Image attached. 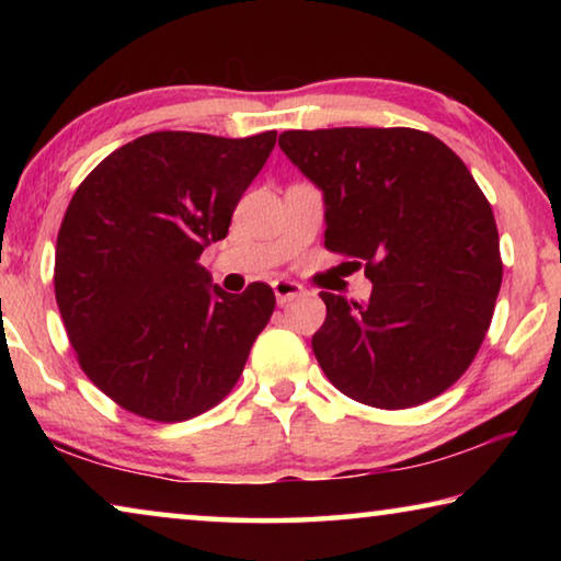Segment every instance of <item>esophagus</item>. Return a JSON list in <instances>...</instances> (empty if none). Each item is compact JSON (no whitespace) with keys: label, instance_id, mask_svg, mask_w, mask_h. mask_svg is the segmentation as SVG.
<instances>
[{"label":"esophagus","instance_id":"1","mask_svg":"<svg viewBox=\"0 0 561 561\" xmlns=\"http://www.w3.org/2000/svg\"><path fill=\"white\" fill-rule=\"evenodd\" d=\"M272 289H274V297H277V304H287L294 297H299L304 294V287L299 282H291V279H274L272 282Z\"/></svg>","mask_w":561,"mask_h":561}]
</instances>
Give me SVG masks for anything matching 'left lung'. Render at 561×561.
Returning a JSON list of instances; mask_svg holds the SVG:
<instances>
[{
	"label": "left lung",
	"instance_id": "obj_1",
	"mask_svg": "<svg viewBox=\"0 0 561 561\" xmlns=\"http://www.w3.org/2000/svg\"><path fill=\"white\" fill-rule=\"evenodd\" d=\"M279 148L324 195V244L364 260L374 284L366 301L321 291L311 348L329 381L386 411L448 391L502 284L495 215L470 170L415 128L284 130Z\"/></svg>",
	"mask_w": 561,
	"mask_h": 561
}]
</instances>
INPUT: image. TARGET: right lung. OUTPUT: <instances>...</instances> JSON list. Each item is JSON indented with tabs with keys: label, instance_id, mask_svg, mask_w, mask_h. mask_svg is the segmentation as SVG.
Listing matches in <instances>:
<instances>
[{
	"label": "right lung",
	"instance_id": "obj_1",
	"mask_svg": "<svg viewBox=\"0 0 561 561\" xmlns=\"http://www.w3.org/2000/svg\"><path fill=\"white\" fill-rule=\"evenodd\" d=\"M274 140L277 130L148 133L73 193L56 240V304L83 374L126 411L187 421L240 378L274 291H225L197 260L227 237Z\"/></svg>",
	"mask_w": 561,
	"mask_h": 561
}]
</instances>
